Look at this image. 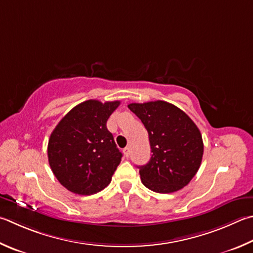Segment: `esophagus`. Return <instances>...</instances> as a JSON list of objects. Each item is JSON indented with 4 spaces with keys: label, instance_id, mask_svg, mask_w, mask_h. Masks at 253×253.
Masks as SVG:
<instances>
[{
    "label": "esophagus",
    "instance_id": "esophagus-1",
    "mask_svg": "<svg viewBox=\"0 0 253 253\" xmlns=\"http://www.w3.org/2000/svg\"><path fill=\"white\" fill-rule=\"evenodd\" d=\"M123 153H124V155H125V157L126 158H128L129 157V154H130V150H129V148H124V150H123Z\"/></svg>",
    "mask_w": 253,
    "mask_h": 253
}]
</instances>
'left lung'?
I'll return each mask as SVG.
<instances>
[{
    "label": "left lung",
    "instance_id": "1",
    "mask_svg": "<svg viewBox=\"0 0 253 253\" xmlns=\"http://www.w3.org/2000/svg\"><path fill=\"white\" fill-rule=\"evenodd\" d=\"M128 108L148 131L151 158L139 166L141 182L159 194L180 190L198 171L204 155L200 130L180 108L164 100L132 103Z\"/></svg>",
    "mask_w": 253,
    "mask_h": 253
}]
</instances>
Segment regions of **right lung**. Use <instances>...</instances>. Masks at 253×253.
<instances>
[{
	"mask_svg": "<svg viewBox=\"0 0 253 253\" xmlns=\"http://www.w3.org/2000/svg\"><path fill=\"white\" fill-rule=\"evenodd\" d=\"M119 104V100L83 102L71 109L50 134L49 166L67 190L89 196L111 183L123 155L106 123Z\"/></svg>",
	"mask_w": 253,
	"mask_h": 253,
	"instance_id": "1",
	"label": "right lung"
}]
</instances>
